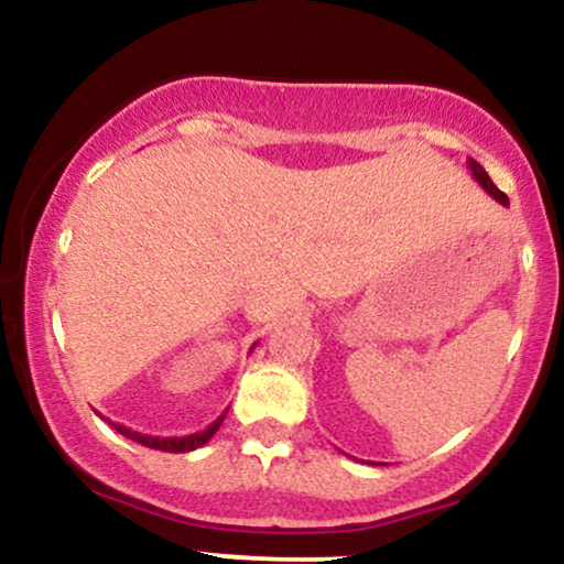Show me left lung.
<instances>
[{
	"mask_svg": "<svg viewBox=\"0 0 564 564\" xmlns=\"http://www.w3.org/2000/svg\"><path fill=\"white\" fill-rule=\"evenodd\" d=\"M467 167L471 170V177H475V180H477V183H479V185H482V187H485V191H487V193H490L495 200H498V204H502V206H508V195H506V193H502V191H498V187H495V183H492V180H490V175H487V172H485V167H482V164H479V162H475V160H471V156H469V160H467Z\"/></svg>",
	"mask_w": 564,
	"mask_h": 564,
	"instance_id": "1",
	"label": "left lung"
}]
</instances>
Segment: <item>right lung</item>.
Returning <instances> with one entry per match:
<instances>
[{
  "instance_id": "add662e5",
  "label": "right lung",
  "mask_w": 564,
  "mask_h": 564,
  "mask_svg": "<svg viewBox=\"0 0 564 564\" xmlns=\"http://www.w3.org/2000/svg\"><path fill=\"white\" fill-rule=\"evenodd\" d=\"M224 417H227V412L216 417L214 423L206 427V431L191 433V435H180V438H160V435H144V433L131 431V427L118 425V423H112V427H116L120 435H126V438L137 441V444L147 446V448H160V452H170V454H185V452H195V448H200L204 444H208V441L214 438V433L221 427Z\"/></svg>"
}]
</instances>
